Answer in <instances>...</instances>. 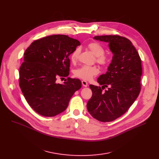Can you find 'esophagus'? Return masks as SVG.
I'll return each mask as SVG.
<instances>
[{
    "instance_id": "1",
    "label": "esophagus",
    "mask_w": 159,
    "mask_h": 159,
    "mask_svg": "<svg viewBox=\"0 0 159 159\" xmlns=\"http://www.w3.org/2000/svg\"><path fill=\"white\" fill-rule=\"evenodd\" d=\"M82 85H83L84 87H86L88 86V83H87L86 81H85V80H82Z\"/></svg>"
}]
</instances>
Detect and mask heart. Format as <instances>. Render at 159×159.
<instances>
[{
  "label": "heart",
  "mask_w": 159,
  "mask_h": 159,
  "mask_svg": "<svg viewBox=\"0 0 159 159\" xmlns=\"http://www.w3.org/2000/svg\"><path fill=\"white\" fill-rule=\"evenodd\" d=\"M87 48L96 56V61L101 65H106L108 62V58L104 55V49L100 44L96 42L90 43L88 44ZM80 51L78 48L75 49L70 55V60L72 62H75L79 58ZM98 73V69L96 66H82L74 71L75 77L83 80H89L91 79L93 76Z\"/></svg>",
  "instance_id": "1"
}]
</instances>
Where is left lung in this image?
<instances>
[{
  "label": "left lung",
  "mask_w": 159,
  "mask_h": 159,
  "mask_svg": "<svg viewBox=\"0 0 159 159\" xmlns=\"http://www.w3.org/2000/svg\"><path fill=\"white\" fill-rule=\"evenodd\" d=\"M94 39L108 43L113 56L106 73L98 79L102 88L89 85L93 96L87 108L97 120L110 122L125 114L140 94L141 58L132 43L125 37L105 35L96 36ZM107 86L108 89L103 92V88Z\"/></svg>",
  "instance_id": "1"
}]
</instances>
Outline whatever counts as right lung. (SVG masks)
Here are the masks:
<instances>
[{"label": "right lung", "instance_id": "add662e5", "mask_svg": "<svg viewBox=\"0 0 159 159\" xmlns=\"http://www.w3.org/2000/svg\"><path fill=\"white\" fill-rule=\"evenodd\" d=\"M80 43L66 35L48 36L33 41L25 52L19 69V86L29 105L39 115L55 116L64 111L75 91L79 79L59 77L69 75V56ZM65 79V78H64Z\"/></svg>", "mask_w": 159, "mask_h": 159}]
</instances>
